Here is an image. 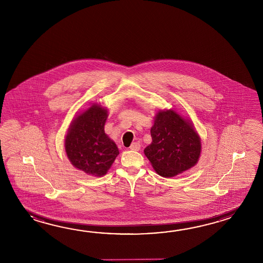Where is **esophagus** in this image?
<instances>
[{
  "label": "esophagus",
  "mask_w": 263,
  "mask_h": 263,
  "mask_svg": "<svg viewBox=\"0 0 263 263\" xmlns=\"http://www.w3.org/2000/svg\"><path fill=\"white\" fill-rule=\"evenodd\" d=\"M140 145L139 143H137V142H135V143H133L132 145L129 146V148H130V151H138L140 149Z\"/></svg>",
  "instance_id": "obj_1"
}]
</instances>
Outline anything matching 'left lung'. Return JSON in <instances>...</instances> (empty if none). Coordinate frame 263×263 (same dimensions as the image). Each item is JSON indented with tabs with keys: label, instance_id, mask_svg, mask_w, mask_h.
<instances>
[{
	"label": "left lung",
	"instance_id": "left-lung-1",
	"mask_svg": "<svg viewBox=\"0 0 263 263\" xmlns=\"http://www.w3.org/2000/svg\"><path fill=\"white\" fill-rule=\"evenodd\" d=\"M151 134L152 142L144 153L158 175L173 178L198 162L202 148L200 136L192 120L176 110H159Z\"/></svg>",
	"mask_w": 263,
	"mask_h": 263
}]
</instances>
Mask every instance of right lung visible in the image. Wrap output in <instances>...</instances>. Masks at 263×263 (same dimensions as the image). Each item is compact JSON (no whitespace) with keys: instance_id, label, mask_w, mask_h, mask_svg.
Segmentation results:
<instances>
[{"instance_id":"1","label":"right lung","mask_w":263,"mask_h":263,"mask_svg":"<svg viewBox=\"0 0 263 263\" xmlns=\"http://www.w3.org/2000/svg\"><path fill=\"white\" fill-rule=\"evenodd\" d=\"M107 118L106 107L93 103L77 112L65 137L67 159L74 167L90 176L106 175L119 154L116 143L104 132Z\"/></svg>"}]
</instances>
